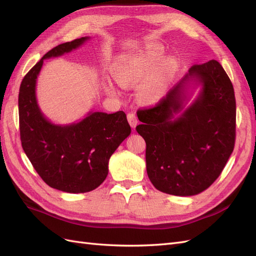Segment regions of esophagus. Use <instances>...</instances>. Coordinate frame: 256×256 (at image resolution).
I'll return each instance as SVG.
<instances>
[{"label": "esophagus", "instance_id": "esophagus-1", "mask_svg": "<svg viewBox=\"0 0 256 256\" xmlns=\"http://www.w3.org/2000/svg\"><path fill=\"white\" fill-rule=\"evenodd\" d=\"M127 118H128V122H129V124H130V126L132 127V128H134L136 126V124H138V118H136V115L134 114V113H128V115H127Z\"/></svg>", "mask_w": 256, "mask_h": 256}]
</instances>
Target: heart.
<instances>
[{
    "instance_id": "b5f03b06",
    "label": "heart",
    "mask_w": 256,
    "mask_h": 256,
    "mask_svg": "<svg viewBox=\"0 0 256 256\" xmlns=\"http://www.w3.org/2000/svg\"><path fill=\"white\" fill-rule=\"evenodd\" d=\"M162 56L164 50L154 46L140 53L122 56L114 66L115 79L124 86H128L141 81L150 73L142 83V96L150 100L157 99L166 92L177 69L173 58H164L160 61ZM106 90L112 94L116 92L110 83L106 84Z\"/></svg>"
}]
</instances>
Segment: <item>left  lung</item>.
<instances>
[{
	"label": "left lung",
	"instance_id": "1",
	"mask_svg": "<svg viewBox=\"0 0 256 256\" xmlns=\"http://www.w3.org/2000/svg\"><path fill=\"white\" fill-rule=\"evenodd\" d=\"M204 84L195 104L170 120L181 108L184 80ZM138 134L146 143V171L157 190L189 196L206 190L220 176L236 138V100L233 84L218 60L193 65L184 78L148 108L138 109Z\"/></svg>",
	"mask_w": 256,
	"mask_h": 256
}]
</instances>
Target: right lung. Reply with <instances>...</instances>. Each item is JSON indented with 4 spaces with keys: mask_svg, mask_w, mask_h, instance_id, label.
Wrapping results in <instances>:
<instances>
[{
    "mask_svg": "<svg viewBox=\"0 0 256 256\" xmlns=\"http://www.w3.org/2000/svg\"><path fill=\"white\" fill-rule=\"evenodd\" d=\"M88 37L51 49L23 78L19 90V128L22 148L42 180L51 188L69 193L96 189L108 175L110 157L130 134L126 114L90 113L68 126L53 125L36 102L35 85L44 58L78 48Z\"/></svg>",
    "mask_w": 256,
    "mask_h": 256,
    "instance_id": "1",
    "label": "right lung"
}]
</instances>
